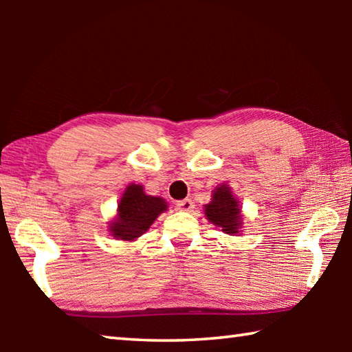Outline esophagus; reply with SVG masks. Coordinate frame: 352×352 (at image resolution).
<instances>
[{
  "label": "esophagus",
  "mask_w": 352,
  "mask_h": 352,
  "mask_svg": "<svg viewBox=\"0 0 352 352\" xmlns=\"http://www.w3.org/2000/svg\"><path fill=\"white\" fill-rule=\"evenodd\" d=\"M175 208L178 211H184V212H190L194 210V201L190 199H184V200H180L177 201Z\"/></svg>",
  "instance_id": "esophagus-1"
}]
</instances>
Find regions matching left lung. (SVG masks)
Returning a JSON list of instances; mask_svg holds the SVG:
<instances>
[{"label": "left lung", "mask_w": 352, "mask_h": 352, "mask_svg": "<svg viewBox=\"0 0 352 352\" xmlns=\"http://www.w3.org/2000/svg\"><path fill=\"white\" fill-rule=\"evenodd\" d=\"M205 216L212 225L222 228L225 234L239 233L242 228L241 206L228 184H220L212 190L211 201L205 205Z\"/></svg>", "instance_id": "left-lung-1"}]
</instances>
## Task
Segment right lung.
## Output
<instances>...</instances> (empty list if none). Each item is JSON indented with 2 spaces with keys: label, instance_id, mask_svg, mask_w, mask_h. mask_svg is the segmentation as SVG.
Here are the masks:
<instances>
[{
  "label": "right lung",
  "instance_id": "add662e5",
  "mask_svg": "<svg viewBox=\"0 0 352 352\" xmlns=\"http://www.w3.org/2000/svg\"><path fill=\"white\" fill-rule=\"evenodd\" d=\"M168 210L162 197H153L144 192L141 184H129L118 204V214L111 220L109 231L115 239L135 241L144 234L160 214Z\"/></svg>",
  "mask_w": 352,
  "mask_h": 352
}]
</instances>
